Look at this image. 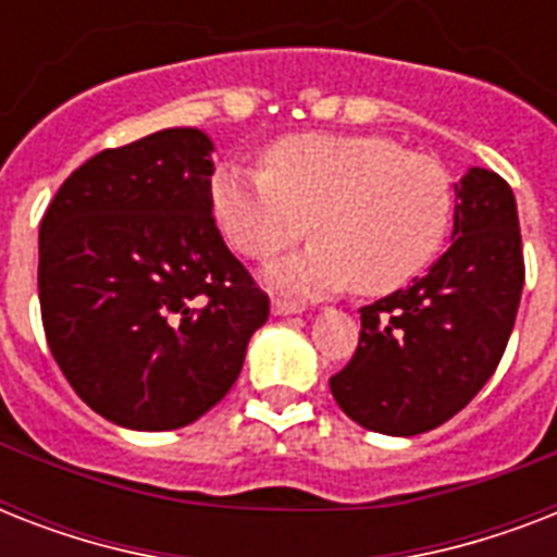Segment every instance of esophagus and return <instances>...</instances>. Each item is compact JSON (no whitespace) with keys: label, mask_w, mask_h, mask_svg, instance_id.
Listing matches in <instances>:
<instances>
[{"label":"esophagus","mask_w":557,"mask_h":557,"mask_svg":"<svg viewBox=\"0 0 557 557\" xmlns=\"http://www.w3.org/2000/svg\"><path fill=\"white\" fill-rule=\"evenodd\" d=\"M271 312L280 314V318H288V314H300L304 312V306L292 304V300H271Z\"/></svg>","instance_id":"1"}]
</instances>
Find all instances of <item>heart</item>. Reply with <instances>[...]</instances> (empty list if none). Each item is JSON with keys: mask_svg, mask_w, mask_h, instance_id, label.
I'll return each mask as SVG.
<instances>
[{"mask_svg": "<svg viewBox=\"0 0 557 557\" xmlns=\"http://www.w3.org/2000/svg\"><path fill=\"white\" fill-rule=\"evenodd\" d=\"M210 201L231 248L251 260L318 236L271 271L280 286L304 295L356 286L375 297L407 286L440 253L454 185L440 161L384 135L300 133L271 144L262 170L219 168Z\"/></svg>", "mask_w": 557, "mask_h": 557, "instance_id": "b5f03b06", "label": "heart"}]
</instances>
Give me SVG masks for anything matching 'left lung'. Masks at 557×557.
Returning <instances> with one entry per match:
<instances>
[{
	"label": "left lung",
	"mask_w": 557,
	"mask_h": 557,
	"mask_svg": "<svg viewBox=\"0 0 557 557\" xmlns=\"http://www.w3.org/2000/svg\"><path fill=\"white\" fill-rule=\"evenodd\" d=\"M454 193L450 248L424 277L358 309L356 356L330 379L367 431L416 436L448 422L492 379L515 330L527 277L515 193L483 168Z\"/></svg>",
	"instance_id": "left-lung-1"
}]
</instances>
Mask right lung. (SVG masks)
Returning <instances> with one entry per match:
<instances>
[{
    "label": "right lung",
    "instance_id": "right-lung-1",
    "mask_svg": "<svg viewBox=\"0 0 557 557\" xmlns=\"http://www.w3.org/2000/svg\"><path fill=\"white\" fill-rule=\"evenodd\" d=\"M213 141L173 126L74 170L39 225V309L74 393L129 431L225 398L269 297L213 222Z\"/></svg>",
    "mask_w": 557,
    "mask_h": 557
}]
</instances>
